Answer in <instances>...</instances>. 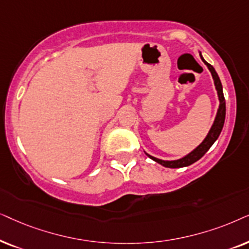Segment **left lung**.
Returning <instances> with one entry per match:
<instances>
[{
    "instance_id": "1",
    "label": "left lung",
    "mask_w": 249,
    "mask_h": 249,
    "mask_svg": "<svg viewBox=\"0 0 249 249\" xmlns=\"http://www.w3.org/2000/svg\"><path fill=\"white\" fill-rule=\"evenodd\" d=\"M200 58H201V60L204 61V64L207 66L208 69H210L211 74H212V76H213L215 88H216V90H217V95H218V100H220V106H218V110H217L216 117H215L213 126H212L210 132H208L207 137L205 138V140L201 142V143L198 145V147L195 149L194 151H191L190 154L185 156V157L181 158V159H178V160H161V159L152 157V156L147 154L149 158H151L152 160L156 161V163L163 165V166H165V167L180 168V167L189 166V165L194 164L195 161L199 160V159L203 157V156L208 151V149L212 147V144H213L214 142L217 140L218 135H220L222 128H223L224 119H225V99H224V95H223V90H222L221 81H220V78H218V75L216 74V71H215L213 66L205 61L201 55H200Z\"/></svg>"
}]
</instances>
